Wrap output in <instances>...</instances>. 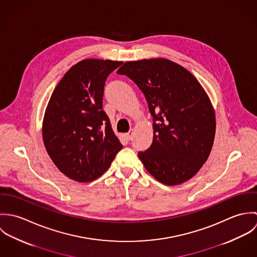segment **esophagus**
<instances>
[{
	"mask_svg": "<svg viewBox=\"0 0 257 257\" xmlns=\"http://www.w3.org/2000/svg\"><path fill=\"white\" fill-rule=\"evenodd\" d=\"M133 134H134V132H133V130H131L128 133H126L125 134V138L130 141V140H132V138H133Z\"/></svg>",
	"mask_w": 257,
	"mask_h": 257,
	"instance_id": "esophagus-1",
	"label": "esophagus"
}]
</instances>
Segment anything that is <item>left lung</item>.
<instances>
[{
  "label": "left lung",
  "instance_id": "left-lung-1",
  "mask_svg": "<svg viewBox=\"0 0 257 257\" xmlns=\"http://www.w3.org/2000/svg\"><path fill=\"white\" fill-rule=\"evenodd\" d=\"M144 93L153 120V141L139 157L159 182L178 185L191 179L212 150L216 117L198 80L163 58L125 62L117 71Z\"/></svg>",
  "mask_w": 257,
  "mask_h": 257
}]
</instances>
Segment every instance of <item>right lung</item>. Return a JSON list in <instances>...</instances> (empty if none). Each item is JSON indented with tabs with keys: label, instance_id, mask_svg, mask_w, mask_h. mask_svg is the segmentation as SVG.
Wrapping results in <instances>:
<instances>
[{
	"label": "right lung",
	"instance_id": "right-lung-1",
	"mask_svg": "<svg viewBox=\"0 0 257 257\" xmlns=\"http://www.w3.org/2000/svg\"><path fill=\"white\" fill-rule=\"evenodd\" d=\"M122 62L85 59L54 89L42 126L46 151L57 168L78 182L103 175L122 148L103 110L106 80Z\"/></svg>",
	"mask_w": 257,
	"mask_h": 257
}]
</instances>
